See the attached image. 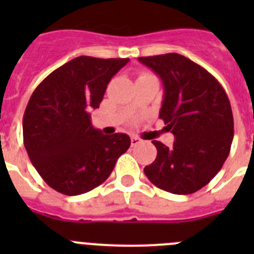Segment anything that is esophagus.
I'll return each mask as SVG.
<instances>
[{"label":"esophagus","instance_id":"esophagus-1","mask_svg":"<svg viewBox=\"0 0 254 254\" xmlns=\"http://www.w3.org/2000/svg\"><path fill=\"white\" fill-rule=\"evenodd\" d=\"M138 143H141L140 138L136 137V136H132V137H131V145H132V146H136V145H138Z\"/></svg>","mask_w":254,"mask_h":254}]
</instances>
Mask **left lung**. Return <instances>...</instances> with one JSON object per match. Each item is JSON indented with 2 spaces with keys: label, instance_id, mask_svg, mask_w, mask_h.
<instances>
[{
  "label": "left lung",
  "instance_id": "obj_1",
  "mask_svg": "<svg viewBox=\"0 0 254 254\" xmlns=\"http://www.w3.org/2000/svg\"><path fill=\"white\" fill-rule=\"evenodd\" d=\"M160 76L164 99L159 118L176 141H152L158 155L143 172L152 185L174 194L205 187L223 168L234 136V120L224 87L193 61L178 53L138 58Z\"/></svg>",
  "mask_w": 254,
  "mask_h": 254
}]
</instances>
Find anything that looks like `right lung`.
<instances>
[{"mask_svg":"<svg viewBox=\"0 0 254 254\" xmlns=\"http://www.w3.org/2000/svg\"><path fill=\"white\" fill-rule=\"evenodd\" d=\"M128 61L80 56L31 94L22 120L24 145L39 176L60 193L77 196L100 186L128 150L127 134H103L89 113L99 108L111 78Z\"/></svg>","mask_w":254,"mask_h":254,"instance_id":"1","label":"right lung"}]
</instances>
